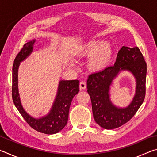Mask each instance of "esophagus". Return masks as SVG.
<instances>
[{
	"label": "esophagus",
	"instance_id": "1",
	"mask_svg": "<svg viewBox=\"0 0 157 157\" xmlns=\"http://www.w3.org/2000/svg\"><path fill=\"white\" fill-rule=\"evenodd\" d=\"M79 88H80V89H86V82H81L80 83H79Z\"/></svg>",
	"mask_w": 157,
	"mask_h": 157
}]
</instances>
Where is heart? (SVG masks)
<instances>
[{"mask_svg":"<svg viewBox=\"0 0 157 157\" xmlns=\"http://www.w3.org/2000/svg\"><path fill=\"white\" fill-rule=\"evenodd\" d=\"M82 56L90 57L88 65L94 71H102L109 64L113 57V48L106 41L92 40L79 50Z\"/></svg>","mask_w":157,"mask_h":157,"instance_id":"obj_1","label":"heart"}]
</instances>
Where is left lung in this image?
Masks as SVG:
<instances>
[{"label": "left lung", "mask_w": 157, "mask_h": 157, "mask_svg": "<svg viewBox=\"0 0 157 157\" xmlns=\"http://www.w3.org/2000/svg\"><path fill=\"white\" fill-rule=\"evenodd\" d=\"M122 71H128L136 79V91L126 108H118L111 102L110 86ZM147 65L138 47L123 46L114 66L89 75L87 92L91 98L93 115L96 123L105 129L118 128L128 122L139 110L145 95Z\"/></svg>", "instance_id": "1"}]
</instances>
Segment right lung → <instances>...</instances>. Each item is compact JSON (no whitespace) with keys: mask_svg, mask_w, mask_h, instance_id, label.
<instances>
[{"mask_svg":"<svg viewBox=\"0 0 157 157\" xmlns=\"http://www.w3.org/2000/svg\"><path fill=\"white\" fill-rule=\"evenodd\" d=\"M35 41L36 39H33L26 43L14 59L12 68V99L18 111L32 128L44 134H54L62 130L67 124L71 102L79 91V81L60 80L56 97L49 113L39 118L29 115L21 105L18 88V71L20 63L33 52Z\"/></svg>","mask_w":157,"mask_h":157,"instance_id":"right-lung-1","label":"right lung"}]
</instances>
